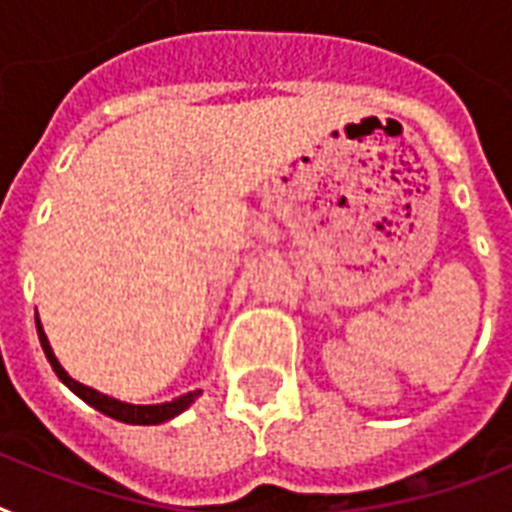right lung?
Segmentation results:
<instances>
[{"label": "right lung", "mask_w": 512, "mask_h": 512, "mask_svg": "<svg viewBox=\"0 0 512 512\" xmlns=\"http://www.w3.org/2000/svg\"><path fill=\"white\" fill-rule=\"evenodd\" d=\"M36 332H39V342H42L44 356H47V361H50L52 369H55V374H58L60 380L66 382L68 388L74 390L76 396L82 398V401H87V404L95 406L98 412L108 414V417H114V420L119 422H130V425H159V422H167L172 420V417H177L183 409H188V406L193 404V398L199 396V390H193V393H185V396L175 398V401H167V404H156V406L124 404V401H116V398L111 396H103V393H98V390L87 388V385H82V382H76L74 377H68L66 369L58 364V358H55V353H52L50 342H47V335H44L39 319H36Z\"/></svg>", "instance_id": "right-lung-1"}]
</instances>
